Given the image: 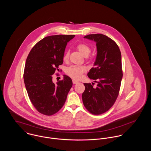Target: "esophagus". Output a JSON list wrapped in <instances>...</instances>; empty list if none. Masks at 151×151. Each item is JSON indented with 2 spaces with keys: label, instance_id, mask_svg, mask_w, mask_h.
<instances>
[{
  "label": "esophagus",
  "instance_id": "esophagus-1",
  "mask_svg": "<svg viewBox=\"0 0 151 151\" xmlns=\"http://www.w3.org/2000/svg\"><path fill=\"white\" fill-rule=\"evenodd\" d=\"M73 83L74 84H76L78 83V81H76V80H73Z\"/></svg>",
  "mask_w": 151,
  "mask_h": 151
}]
</instances>
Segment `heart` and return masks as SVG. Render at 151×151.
<instances>
[{
    "label": "heart",
    "mask_w": 151,
    "mask_h": 151,
    "mask_svg": "<svg viewBox=\"0 0 151 151\" xmlns=\"http://www.w3.org/2000/svg\"><path fill=\"white\" fill-rule=\"evenodd\" d=\"M77 48L80 53L84 57H87L91 53V49L90 47L85 43H81L77 45ZM69 52H65L63 60L67 61L68 59ZM86 68L82 65H71L66 70L67 74L74 80H79L81 78L82 74L86 72Z\"/></svg>",
    "instance_id": "obj_1"
}]
</instances>
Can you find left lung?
<instances>
[{"label":"left lung","mask_w":151,"mask_h":151,"mask_svg":"<svg viewBox=\"0 0 151 151\" xmlns=\"http://www.w3.org/2000/svg\"><path fill=\"white\" fill-rule=\"evenodd\" d=\"M84 38L96 43L94 67L87 75L98 84L93 88L91 83L84 84L83 102L91 113L100 114L110 109L119 95L123 77L121 52L116 43L105 35L90 34Z\"/></svg>","instance_id":"8db88e82"}]
</instances>
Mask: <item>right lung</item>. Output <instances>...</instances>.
<instances>
[{
    "label": "right lung",
    "mask_w": 151,
    "mask_h": 151,
    "mask_svg": "<svg viewBox=\"0 0 151 151\" xmlns=\"http://www.w3.org/2000/svg\"><path fill=\"white\" fill-rule=\"evenodd\" d=\"M74 37H46L35 44L27 58L24 72L25 88L34 106L45 115H53L63 107L73 86L71 79L66 75L56 84L53 82L52 76L63 64L65 46Z\"/></svg>",
    "instance_id": "right-lung-1"
}]
</instances>
